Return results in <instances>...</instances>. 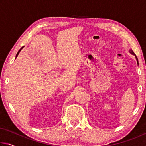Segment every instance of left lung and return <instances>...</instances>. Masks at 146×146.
I'll return each instance as SVG.
<instances>
[{"label": "left lung", "instance_id": "obj_1", "mask_svg": "<svg viewBox=\"0 0 146 146\" xmlns=\"http://www.w3.org/2000/svg\"><path fill=\"white\" fill-rule=\"evenodd\" d=\"M129 53L131 54V55H134V56H135V58H136V60H137V64H138V58H137V56H136V55L134 53V52H133V50L132 49H129Z\"/></svg>", "mask_w": 146, "mask_h": 146}]
</instances>
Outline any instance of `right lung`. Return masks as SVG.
Wrapping results in <instances>:
<instances>
[{
    "label": "right lung",
    "mask_w": 146,
    "mask_h": 146,
    "mask_svg": "<svg viewBox=\"0 0 146 146\" xmlns=\"http://www.w3.org/2000/svg\"><path fill=\"white\" fill-rule=\"evenodd\" d=\"M23 48H24V47H23V48H21V49H20V50H19V51H18V53H17V55H16V58L17 57V56H18V55H19V53H20V51H21L22 50V49H23Z\"/></svg>",
    "instance_id": "obj_1"
}]
</instances>
